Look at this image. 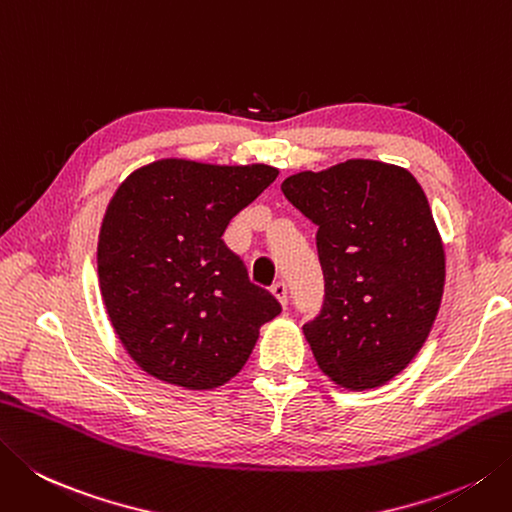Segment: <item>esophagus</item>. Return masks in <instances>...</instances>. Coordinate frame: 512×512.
Masks as SVG:
<instances>
[{"label": "esophagus", "instance_id": "1", "mask_svg": "<svg viewBox=\"0 0 512 512\" xmlns=\"http://www.w3.org/2000/svg\"><path fill=\"white\" fill-rule=\"evenodd\" d=\"M270 293L277 297V302L282 304L284 308L288 306V286H286V282H275L273 288H270Z\"/></svg>", "mask_w": 512, "mask_h": 512}]
</instances>
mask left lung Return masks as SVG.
<instances>
[{"label":"left lung","instance_id":"left-lung-1","mask_svg":"<svg viewBox=\"0 0 512 512\" xmlns=\"http://www.w3.org/2000/svg\"><path fill=\"white\" fill-rule=\"evenodd\" d=\"M282 193L317 226L326 295L304 324L317 366L350 390L386 384L442 304L444 246L422 186L406 168L348 159L286 177Z\"/></svg>","mask_w":512,"mask_h":512}]
</instances>
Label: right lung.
Listing matches in <instances>:
<instances>
[{"instance_id": "add662e5", "label": "right lung", "mask_w": 512, "mask_h": 512, "mask_svg": "<svg viewBox=\"0 0 512 512\" xmlns=\"http://www.w3.org/2000/svg\"><path fill=\"white\" fill-rule=\"evenodd\" d=\"M277 175L266 164L159 159L117 188L99 230V288L119 342L148 375L188 390L224 386L282 313L222 239Z\"/></svg>"}]
</instances>
